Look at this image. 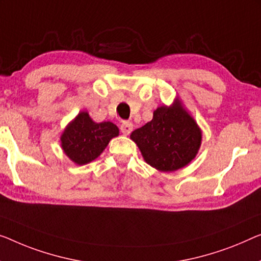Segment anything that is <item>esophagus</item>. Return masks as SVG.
Wrapping results in <instances>:
<instances>
[{"label": "esophagus", "mask_w": 261, "mask_h": 261, "mask_svg": "<svg viewBox=\"0 0 261 261\" xmlns=\"http://www.w3.org/2000/svg\"><path fill=\"white\" fill-rule=\"evenodd\" d=\"M132 129H134V124L131 122H123L120 124V131H122L124 135H130Z\"/></svg>", "instance_id": "1"}]
</instances>
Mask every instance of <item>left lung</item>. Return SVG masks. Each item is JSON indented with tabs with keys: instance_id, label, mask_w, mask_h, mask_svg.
<instances>
[{
	"instance_id": "left-lung-1",
	"label": "left lung",
	"mask_w": 261,
	"mask_h": 261,
	"mask_svg": "<svg viewBox=\"0 0 261 261\" xmlns=\"http://www.w3.org/2000/svg\"><path fill=\"white\" fill-rule=\"evenodd\" d=\"M130 137L138 145L147 164L171 172L188 165L196 157L201 132L177 102L173 107L158 108L152 120L135 130Z\"/></svg>"
}]
</instances>
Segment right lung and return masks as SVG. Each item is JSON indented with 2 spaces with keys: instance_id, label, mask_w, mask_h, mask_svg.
<instances>
[{
  "instance_id": "right-lung-1",
  "label": "right lung",
  "mask_w": 261,
  "mask_h": 261,
  "mask_svg": "<svg viewBox=\"0 0 261 261\" xmlns=\"http://www.w3.org/2000/svg\"><path fill=\"white\" fill-rule=\"evenodd\" d=\"M118 134L114 123H95L88 112H81L62 135V147L72 162L84 165L98 157Z\"/></svg>"
}]
</instances>
